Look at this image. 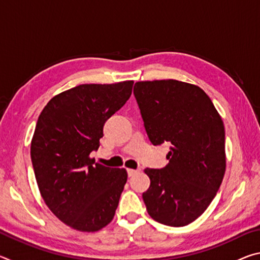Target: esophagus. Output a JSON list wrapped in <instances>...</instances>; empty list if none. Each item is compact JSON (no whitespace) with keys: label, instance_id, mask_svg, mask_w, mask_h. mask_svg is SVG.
<instances>
[{"label":"esophagus","instance_id":"1","mask_svg":"<svg viewBox=\"0 0 260 260\" xmlns=\"http://www.w3.org/2000/svg\"><path fill=\"white\" fill-rule=\"evenodd\" d=\"M139 172V170H133V169H127V173H128V177H133L134 174Z\"/></svg>","mask_w":260,"mask_h":260}]
</instances>
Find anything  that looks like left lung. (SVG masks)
Here are the masks:
<instances>
[{
  "label": "left lung",
  "mask_w": 260,
  "mask_h": 260,
  "mask_svg": "<svg viewBox=\"0 0 260 260\" xmlns=\"http://www.w3.org/2000/svg\"><path fill=\"white\" fill-rule=\"evenodd\" d=\"M153 146L171 144L164 169H146L150 187L142 193L148 213L166 226L182 227L208 209L226 171L225 127L205 91L173 80L134 86Z\"/></svg>",
  "instance_id": "8db88e82"
}]
</instances>
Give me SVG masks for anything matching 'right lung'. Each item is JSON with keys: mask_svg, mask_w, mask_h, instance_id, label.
Segmentation results:
<instances>
[{"mask_svg": "<svg viewBox=\"0 0 260 260\" xmlns=\"http://www.w3.org/2000/svg\"><path fill=\"white\" fill-rule=\"evenodd\" d=\"M133 83L79 85L54 96L39 116L30 142L35 179L48 208L73 230L98 232L116 213L126 170L94 164L90 152Z\"/></svg>", "mask_w": 260, "mask_h": 260, "instance_id": "obj_1", "label": "right lung"}]
</instances>
